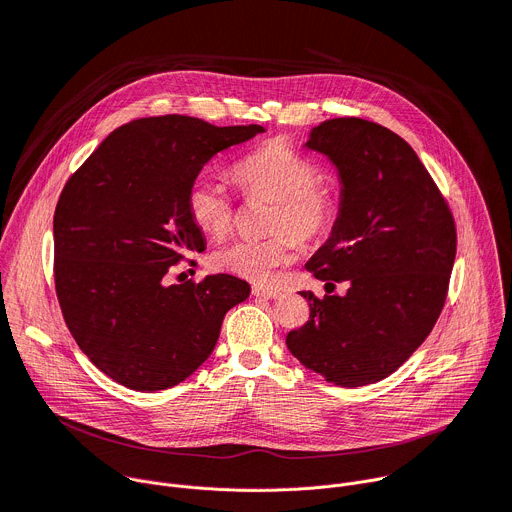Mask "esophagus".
Segmentation results:
<instances>
[{
  "instance_id": "esophagus-1",
  "label": "esophagus",
  "mask_w": 512,
  "mask_h": 512,
  "mask_svg": "<svg viewBox=\"0 0 512 512\" xmlns=\"http://www.w3.org/2000/svg\"><path fill=\"white\" fill-rule=\"evenodd\" d=\"M253 296H257V298H265V300H277V298H281V291H275V289H269V287L255 285V287H253Z\"/></svg>"
}]
</instances>
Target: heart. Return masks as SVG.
<instances>
[{"mask_svg": "<svg viewBox=\"0 0 512 512\" xmlns=\"http://www.w3.org/2000/svg\"><path fill=\"white\" fill-rule=\"evenodd\" d=\"M235 178L247 194H263L275 200L265 239H237L216 249L212 261L239 277L265 283L273 269L289 263L296 253L295 233L300 241H314L328 233L336 202L328 188L318 186V168L287 143L275 141L235 164ZM188 212L194 225L212 235L225 237L235 218L233 198L221 178L200 174L188 190ZM289 228L292 232H281Z\"/></svg>", "mask_w": 512, "mask_h": 512, "instance_id": "1", "label": "heart"}]
</instances>
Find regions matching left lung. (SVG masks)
Wrapping results in <instances>:
<instances>
[{
	"label": "left lung",
	"instance_id": "obj_1",
	"mask_svg": "<svg viewBox=\"0 0 512 512\" xmlns=\"http://www.w3.org/2000/svg\"><path fill=\"white\" fill-rule=\"evenodd\" d=\"M304 148L336 170L340 202L328 241L306 267L346 283L310 302V320L285 338L306 369L338 387L377 383L417 350L442 314L456 259L454 218L411 145L377 123L340 117Z\"/></svg>",
	"mask_w": 512,
	"mask_h": 512
}]
</instances>
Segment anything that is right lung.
<instances>
[{"mask_svg":"<svg viewBox=\"0 0 512 512\" xmlns=\"http://www.w3.org/2000/svg\"><path fill=\"white\" fill-rule=\"evenodd\" d=\"M261 125L145 117L115 129L72 176L54 212V281L70 334L99 371L133 391L188 379L212 354L225 314L251 294L216 273L170 283L184 251L206 249L188 212L200 170Z\"/></svg>","mask_w":512,"mask_h":512,"instance_id":"obj_1","label":"right lung"}]
</instances>
